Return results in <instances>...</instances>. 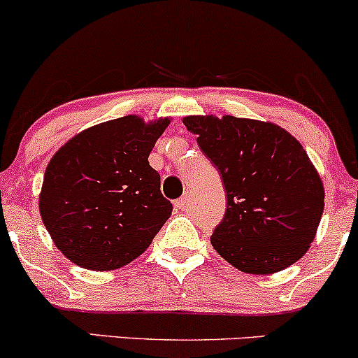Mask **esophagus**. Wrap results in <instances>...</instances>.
I'll list each match as a JSON object with an SVG mask.
<instances>
[{
    "instance_id": "esophagus-1",
    "label": "esophagus",
    "mask_w": 358,
    "mask_h": 358,
    "mask_svg": "<svg viewBox=\"0 0 358 358\" xmlns=\"http://www.w3.org/2000/svg\"><path fill=\"white\" fill-rule=\"evenodd\" d=\"M188 203H190V199H188V195H185V196H182V199L176 200L175 207L178 208V210H185V208L188 207Z\"/></svg>"
}]
</instances>
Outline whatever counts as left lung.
<instances>
[{"instance_id":"left-lung-1","label":"left lung","mask_w":358,"mask_h":358,"mask_svg":"<svg viewBox=\"0 0 358 358\" xmlns=\"http://www.w3.org/2000/svg\"><path fill=\"white\" fill-rule=\"evenodd\" d=\"M200 150L220 171L227 192L212 248L248 274H274L310 249L324 208L318 170L301 143L269 121L185 116Z\"/></svg>"}]
</instances>
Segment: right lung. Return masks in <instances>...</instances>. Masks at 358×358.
Masks as SVG:
<instances>
[{"label": "right lung", "instance_id": "right-lung-1", "mask_svg": "<svg viewBox=\"0 0 358 358\" xmlns=\"http://www.w3.org/2000/svg\"><path fill=\"white\" fill-rule=\"evenodd\" d=\"M170 122L136 114L110 119L77 133L52 156L38 208L55 248L73 264L122 268L170 219L173 205L148 162Z\"/></svg>", "mask_w": 358, "mask_h": 358}]
</instances>
